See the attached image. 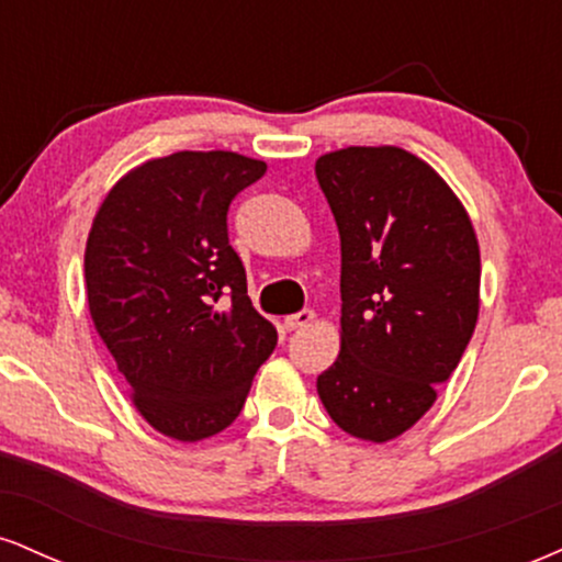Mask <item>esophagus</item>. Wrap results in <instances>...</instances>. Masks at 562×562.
Instances as JSON below:
<instances>
[{"label": "esophagus", "instance_id": "1", "mask_svg": "<svg viewBox=\"0 0 562 562\" xmlns=\"http://www.w3.org/2000/svg\"><path fill=\"white\" fill-rule=\"evenodd\" d=\"M314 322V312H299L285 317V330H301V327H308Z\"/></svg>", "mask_w": 562, "mask_h": 562}]
</instances>
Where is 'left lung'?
Returning <instances> with one entry per match:
<instances>
[{"mask_svg": "<svg viewBox=\"0 0 562 562\" xmlns=\"http://www.w3.org/2000/svg\"><path fill=\"white\" fill-rule=\"evenodd\" d=\"M340 235V353L317 378L348 436L409 430L449 380L481 308V248L441 173L393 145L317 158Z\"/></svg>", "mask_w": 562, "mask_h": 562, "instance_id": "8db88e82", "label": "left lung"}]
</instances>
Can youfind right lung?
<instances>
[{
  "label": "right lung",
  "mask_w": 562,
  "mask_h": 562,
  "mask_svg": "<svg viewBox=\"0 0 562 562\" xmlns=\"http://www.w3.org/2000/svg\"><path fill=\"white\" fill-rule=\"evenodd\" d=\"M263 171L229 150L145 160L111 187L89 229V314L134 409L173 441L235 423L277 346L227 235L232 198Z\"/></svg>",
  "instance_id": "right-lung-1"
}]
</instances>
